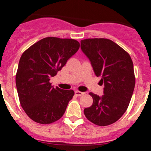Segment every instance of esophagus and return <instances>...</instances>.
Here are the masks:
<instances>
[{"instance_id": "34e87169", "label": "esophagus", "mask_w": 151, "mask_h": 151, "mask_svg": "<svg viewBox=\"0 0 151 151\" xmlns=\"http://www.w3.org/2000/svg\"><path fill=\"white\" fill-rule=\"evenodd\" d=\"M75 94L76 96H78V97H79V96H82V94H84V92L79 91H75Z\"/></svg>"}]
</instances>
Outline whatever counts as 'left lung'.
<instances>
[{"instance_id":"8db88e82","label":"left lung","mask_w":151,"mask_h":151,"mask_svg":"<svg viewBox=\"0 0 151 151\" xmlns=\"http://www.w3.org/2000/svg\"><path fill=\"white\" fill-rule=\"evenodd\" d=\"M81 49L104 85L101 97L91 92L89 94L93 104L84 110L85 116L100 126L114 123L126 111L134 91L132 60L120 46L106 38L82 40Z\"/></svg>"}]
</instances>
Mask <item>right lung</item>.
Masks as SVG:
<instances>
[{
  "label": "right lung",
  "instance_id": "right-lung-1",
  "mask_svg": "<svg viewBox=\"0 0 151 151\" xmlns=\"http://www.w3.org/2000/svg\"><path fill=\"white\" fill-rule=\"evenodd\" d=\"M78 41L47 37L22 54L16 75L19 99L28 116L50 124L63 116L74 91L52 86L50 80L79 48Z\"/></svg>",
  "mask_w": 151,
  "mask_h": 151
}]
</instances>
